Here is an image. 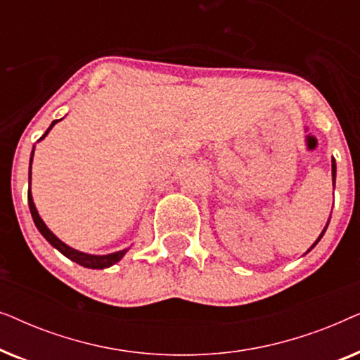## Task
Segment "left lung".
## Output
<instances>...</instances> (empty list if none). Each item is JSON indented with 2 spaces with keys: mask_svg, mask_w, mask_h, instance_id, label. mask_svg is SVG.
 <instances>
[{
  "mask_svg": "<svg viewBox=\"0 0 360 360\" xmlns=\"http://www.w3.org/2000/svg\"><path fill=\"white\" fill-rule=\"evenodd\" d=\"M333 181H336V162H334V159H333ZM326 228H328V224H326ZM326 228H324V229H323V233H321V236H319V238H318V240H316V243H314V244L311 245V248H309V250H311V249L314 248V245H316V244L319 243V239H321V238H323V234H324V231H326Z\"/></svg>",
  "mask_w": 360,
  "mask_h": 360,
  "instance_id": "obj_1",
  "label": "left lung"
}]
</instances>
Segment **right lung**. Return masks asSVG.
I'll list each match as a JSON object with an SVG mask.
<instances>
[{
  "label": "right lung",
  "instance_id": "obj_1",
  "mask_svg": "<svg viewBox=\"0 0 360 360\" xmlns=\"http://www.w3.org/2000/svg\"><path fill=\"white\" fill-rule=\"evenodd\" d=\"M58 120H56L51 124V127L46 131V134H44L41 139H44L49 134V131L52 129L53 124H56ZM39 139V141H41ZM32 155H34V150L31 154V164H32ZM27 201H29V210H31V214H32V219H34V224H36V228L39 229V233H41L44 238H46L49 243H51L53 248H56L58 252H62L65 255L67 259L73 260V262H77L78 265H82V267H86V269H106V267H111V265H115L116 262H120L122 259V255L127 252V249H122V250H117V252H112V254H108V255H91V254H85V252H80V250L77 249H72L70 245H67L65 243H62L60 239L57 238L56 234L52 233L51 229L47 228L46 223H44L41 216H39L37 210H36V205H34L32 201V195H31V167H29V190H27Z\"/></svg>",
  "mask_w": 360,
  "mask_h": 360
}]
</instances>
